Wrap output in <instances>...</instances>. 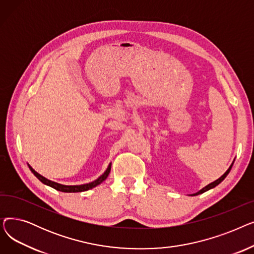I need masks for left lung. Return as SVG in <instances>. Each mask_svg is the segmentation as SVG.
Wrapping results in <instances>:
<instances>
[{
    "label": "left lung",
    "instance_id": "8db88e82",
    "mask_svg": "<svg viewBox=\"0 0 254 254\" xmlns=\"http://www.w3.org/2000/svg\"><path fill=\"white\" fill-rule=\"evenodd\" d=\"M234 162H235V159H234ZM234 162L232 163V165L230 166V168L226 170V172L224 173V174L221 176V177H219L217 180H215V181H213V182H211L210 184H208V185H206L205 188H203L201 190H198L197 192H195V193H191V194H190V195H191V196H193V195H197V194H201V193H204L205 191H207V190H211V189H214L215 186H217L220 182H222L223 180H224V178L228 176V174L230 173V171H231V169H232V167H233V165H234Z\"/></svg>",
    "mask_w": 254,
    "mask_h": 254
}]
</instances>
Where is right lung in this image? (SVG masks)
<instances>
[{"mask_svg":"<svg viewBox=\"0 0 254 254\" xmlns=\"http://www.w3.org/2000/svg\"><path fill=\"white\" fill-rule=\"evenodd\" d=\"M30 170L32 171L33 174L41 181L42 183H44L45 185H48L50 186V188L55 189L57 190H60V191H63V192H81V191H86L88 190H91L93 188H96V186H98L99 184H101L104 180L107 179V177H108L109 173H110V170H111V163L109 164L108 168H107V170L103 173V174L96 180H93L89 183H85V184H80V185H64V184H61V183H58V182H55V181H51L45 177H43L42 175H40L39 173H37L30 165H28Z\"/></svg>","mask_w":254,"mask_h":254,"instance_id":"right-lung-1","label":"right lung"}]
</instances>
